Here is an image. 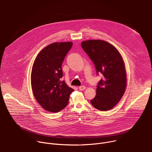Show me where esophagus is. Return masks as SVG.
<instances>
[{
    "mask_svg": "<svg viewBox=\"0 0 152 152\" xmlns=\"http://www.w3.org/2000/svg\"><path fill=\"white\" fill-rule=\"evenodd\" d=\"M86 88V87L85 86H80L79 87V90H80V91H82V90H84Z\"/></svg>",
    "mask_w": 152,
    "mask_h": 152,
    "instance_id": "esophagus-1",
    "label": "esophagus"
}]
</instances>
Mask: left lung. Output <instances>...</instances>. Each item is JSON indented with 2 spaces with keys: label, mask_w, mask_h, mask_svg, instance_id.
<instances>
[{
  "label": "left lung",
  "mask_w": 152,
  "mask_h": 152,
  "mask_svg": "<svg viewBox=\"0 0 152 152\" xmlns=\"http://www.w3.org/2000/svg\"><path fill=\"white\" fill-rule=\"evenodd\" d=\"M81 46L94 62L97 74L103 76L91 103L102 111L111 110L121 100L126 88V72L122 56L114 46L100 39L82 41Z\"/></svg>",
  "instance_id": "obj_1"
}]
</instances>
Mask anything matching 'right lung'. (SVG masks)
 Masks as SVG:
<instances>
[{
    "label": "right lung",
    "instance_id": "1",
    "mask_svg": "<svg viewBox=\"0 0 152 152\" xmlns=\"http://www.w3.org/2000/svg\"><path fill=\"white\" fill-rule=\"evenodd\" d=\"M72 42L50 44L38 54L31 72V86L39 104L49 112L58 113L66 107L74 90L61 79L62 64Z\"/></svg>",
    "mask_w": 152,
    "mask_h": 152
}]
</instances>
